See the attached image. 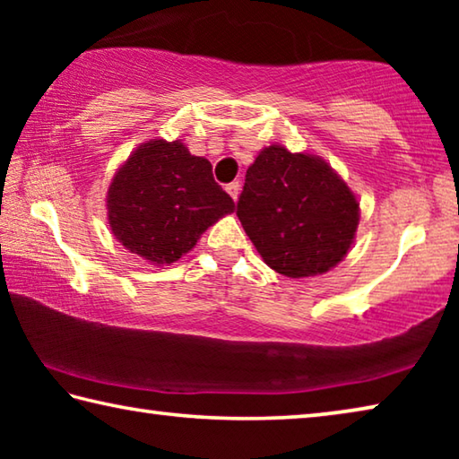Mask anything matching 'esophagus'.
Here are the masks:
<instances>
[{
    "mask_svg": "<svg viewBox=\"0 0 459 459\" xmlns=\"http://www.w3.org/2000/svg\"><path fill=\"white\" fill-rule=\"evenodd\" d=\"M238 190H240V184H238V182H230V184H227V192L230 194V198H232V200H237V198H238Z\"/></svg>",
    "mask_w": 459,
    "mask_h": 459,
    "instance_id": "1",
    "label": "esophagus"
}]
</instances>
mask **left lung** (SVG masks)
<instances>
[{"label": "left lung", "instance_id": "left-lung-1", "mask_svg": "<svg viewBox=\"0 0 459 459\" xmlns=\"http://www.w3.org/2000/svg\"><path fill=\"white\" fill-rule=\"evenodd\" d=\"M237 216L263 261L299 279L346 257L359 227V202L316 155L269 145L247 169Z\"/></svg>", "mask_w": 459, "mask_h": 459}]
</instances>
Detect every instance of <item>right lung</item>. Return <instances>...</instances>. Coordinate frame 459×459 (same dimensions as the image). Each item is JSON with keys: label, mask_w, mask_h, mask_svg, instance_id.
<instances>
[{"label": "right lung", "mask_w": 459, "mask_h": 459, "mask_svg": "<svg viewBox=\"0 0 459 459\" xmlns=\"http://www.w3.org/2000/svg\"><path fill=\"white\" fill-rule=\"evenodd\" d=\"M107 211L123 247L155 265H169L235 211V202L214 182L211 161L192 155L180 142L153 139L139 145L115 174Z\"/></svg>", "instance_id": "1"}]
</instances>
